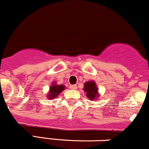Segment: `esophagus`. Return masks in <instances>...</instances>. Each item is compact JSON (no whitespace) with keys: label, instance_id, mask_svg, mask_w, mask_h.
I'll return each mask as SVG.
<instances>
[{"label":"esophagus","instance_id":"34e87169","mask_svg":"<svg viewBox=\"0 0 149 149\" xmlns=\"http://www.w3.org/2000/svg\"><path fill=\"white\" fill-rule=\"evenodd\" d=\"M70 88L72 89V90H76L77 88V85H72L70 86Z\"/></svg>","mask_w":149,"mask_h":149}]
</instances>
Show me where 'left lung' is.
Here are the masks:
<instances>
[{
    "label": "left lung",
    "instance_id": "obj_1",
    "mask_svg": "<svg viewBox=\"0 0 149 149\" xmlns=\"http://www.w3.org/2000/svg\"><path fill=\"white\" fill-rule=\"evenodd\" d=\"M84 90L86 92V96L90 100H94L97 96V88L94 81L86 82Z\"/></svg>",
    "mask_w": 149,
    "mask_h": 149
}]
</instances>
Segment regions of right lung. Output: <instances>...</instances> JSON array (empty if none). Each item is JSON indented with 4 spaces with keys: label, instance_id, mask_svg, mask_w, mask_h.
Masks as SVG:
<instances>
[{
    "label": "right lung",
    "instance_id": "right-lung-1",
    "mask_svg": "<svg viewBox=\"0 0 149 149\" xmlns=\"http://www.w3.org/2000/svg\"><path fill=\"white\" fill-rule=\"evenodd\" d=\"M65 86L63 85H57L56 84H54L50 87V91L49 93L48 94V99H53L55 98L56 97H57V95H58L60 93H61L64 90Z\"/></svg>",
    "mask_w": 149,
    "mask_h": 149
}]
</instances>
